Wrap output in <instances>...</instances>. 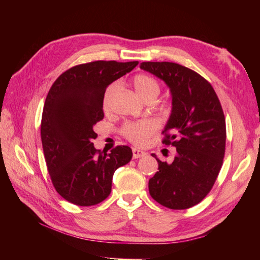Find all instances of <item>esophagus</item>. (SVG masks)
Returning <instances> with one entry per match:
<instances>
[{
  "label": "esophagus",
  "instance_id": "esophagus-1",
  "mask_svg": "<svg viewBox=\"0 0 260 260\" xmlns=\"http://www.w3.org/2000/svg\"><path fill=\"white\" fill-rule=\"evenodd\" d=\"M144 155H146V153L144 151L139 150V148H136V147L133 148V157L134 158H140Z\"/></svg>",
  "mask_w": 260,
  "mask_h": 260
}]
</instances>
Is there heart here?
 Wrapping results in <instances>:
<instances>
[{"label":"heart","instance_id":"obj_1","mask_svg":"<svg viewBox=\"0 0 260 260\" xmlns=\"http://www.w3.org/2000/svg\"><path fill=\"white\" fill-rule=\"evenodd\" d=\"M133 86L143 101H146L148 98L155 99L159 93V85L154 79L153 77L146 74H137L133 77ZM118 90V82H113L110 84L104 91L103 95V108L104 110H108L115 92ZM158 124L155 119L147 118L137 121H129L121 127V134H123L127 140L131 141L134 144L141 145L144 144L145 141L150 137L154 132L157 129Z\"/></svg>","mask_w":260,"mask_h":260}]
</instances>
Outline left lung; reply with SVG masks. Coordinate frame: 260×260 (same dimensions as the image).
Returning a JSON list of instances; mask_svg holds the SVG:
<instances>
[{"instance_id": "left-lung-1", "label": "left lung", "mask_w": 260, "mask_h": 260, "mask_svg": "<svg viewBox=\"0 0 260 260\" xmlns=\"http://www.w3.org/2000/svg\"><path fill=\"white\" fill-rule=\"evenodd\" d=\"M140 68L163 80L172 109L163 133L176 148L172 163H158L148 181L151 197L162 206L183 210L201 202L212 189L225 148V120L212 86L196 71L174 62H142Z\"/></svg>"}]
</instances>
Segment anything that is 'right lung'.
<instances>
[{
	"mask_svg": "<svg viewBox=\"0 0 260 260\" xmlns=\"http://www.w3.org/2000/svg\"><path fill=\"white\" fill-rule=\"evenodd\" d=\"M137 64L99 60L76 66L60 75L48 92L41 119L47 168L57 192L76 206L104 201L114 172L133 156L128 146L106 154L91 142L97 137L93 126L104 118L105 89Z\"/></svg>",
	"mask_w": 260,
	"mask_h": 260,
	"instance_id": "right-lung-1",
	"label": "right lung"
}]
</instances>
